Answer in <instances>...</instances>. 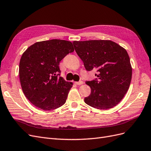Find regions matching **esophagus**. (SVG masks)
<instances>
[{
	"label": "esophagus",
	"mask_w": 151,
	"mask_h": 151,
	"mask_svg": "<svg viewBox=\"0 0 151 151\" xmlns=\"http://www.w3.org/2000/svg\"><path fill=\"white\" fill-rule=\"evenodd\" d=\"M75 84L76 85H81V84H84V82L83 81H79V82H75Z\"/></svg>",
	"instance_id": "obj_1"
}]
</instances>
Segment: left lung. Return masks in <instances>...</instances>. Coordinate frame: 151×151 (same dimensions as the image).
<instances>
[{
  "mask_svg": "<svg viewBox=\"0 0 151 151\" xmlns=\"http://www.w3.org/2000/svg\"><path fill=\"white\" fill-rule=\"evenodd\" d=\"M73 45L86 69L97 70L98 78L86 81L91 94L85 103L99 109L119 103L129 88L132 68L126 50L111 40L74 41Z\"/></svg>",
  "mask_w": 151,
  "mask_h": 151,
  "instance_id": "left-lung-1",
  "label": "left lung"
}]
</instances>
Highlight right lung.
Listing matches in <instances>:
<instances>
[{
	"label": "right lung",
	"mask_w": 151,
	"mask_h": 151,
	"mask_svg": "<svg viewBox=\"0 0 151 151\" xmlns=\"http://www.w3.org/2000/svg\"><path fill=\"white\" fill-rule=\"evenodd\" d=\"M74 51L70 42L50 40L31 45L22 53L19 74L25 96L36 107L52 110L64 104L72 82L60 75V62Z\"/></svg>",
	"instance_id": "add662e5"
}]
</instances>
